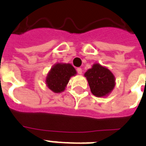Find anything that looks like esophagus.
<instances>
[{
  "instance_id": "1",
  "label": "esophagus",
  "mask_w": 146,
  "mask_h": 146,
  "mask_svg": "<svg viewBox=\"0 0 146 146\" xmlns=\"http://www.w3.org/2000/svg\"><path fill=\"white\" fill-rule=\"evenodd\" d=\"M76 71H77V73H78L79 74H82V69H81V68H77V69H76Z\"/></svg>"
}]
</instances>
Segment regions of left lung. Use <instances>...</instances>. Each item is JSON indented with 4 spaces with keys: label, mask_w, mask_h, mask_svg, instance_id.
I'll return each mask as SVG.
<instances>
[{
    "label": "left lung",
    "mask_w": 146,
    "mask_h": 146,
    "mask_svg": "<svg viewBox=\"0 0 146 146\" xmlns=\"http://www.w3.org/2000/svg\"><path fill=\"white\" fill-rule=\"evenodd\" d=\"M84 76L87 77L91 93L96 97L106 96L115 85V79L111 72L98 63L87 70Z\"/></svg>",
    "instance_id": "obj_1"
}]
</instances>
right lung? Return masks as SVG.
Wrapping results in <instances>:
<instances>
[{
	"mask_svg": "<svg viewBox=\"0 0 146 146\" xmlns=\"http://www.w3.org/2000/svg\"><path fill=\"white\" fill-rule=\"evenodd\" d=\"M76 73V70L70 64L58 63L53 66L46 78V84L55 93L63 91L70 78Z\"/></svg>",
	"mask_w": 146,
	"mask_h": 146,
	"instance_id": "right-lung-1",
	"label": "right lung"
}]
</instances>
